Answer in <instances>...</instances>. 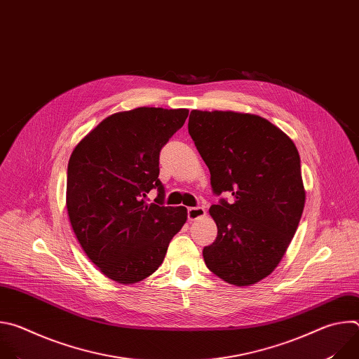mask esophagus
<instances>
[{"mask_svg": "<svg viewBox=\"0 0 359 359\" xmlns=\"http://www.w3.org/2000/svg\"><path fill=\"white\" fill-rule=\"evenodd\" d=\"M204 216H206V209H204V208H189L187 209V219L190 222H194V220H197L200 217H204Z\"/></svg>", "mask_w": 359, "mask_h": 359, "instance_id": "obj_1", "label": "esophagus"}]
</instances>
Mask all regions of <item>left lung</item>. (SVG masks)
Instances as JSON below:
<instances>
[{"label": "left lung", "instance_id": "8db88e82", "mask_svg": "<svg viewBox=\"0 0 359 359\" xmlns=\"http://www.w3.org/2000/svg\"><path fill=\"white\" fill-rule=\"evenodd\" d=\"M189 133L213 193L234 197L209 210L217 237L203 248L204 263L229 284L259 283L281 262L304 210L298 150L281 129L251 114L191 111Z\"/></svg>", "mask_w": 359, "mask_h": 359}]
</instances>
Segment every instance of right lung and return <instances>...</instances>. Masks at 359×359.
Masks as SVG:
<instances>
[{"instance_id": "obj_1", "label": "right lung", "mask_w": 359, "mask_h": 359, "mask_svg": "<svg viewBox=\"0 0 359 359\" xmlns=\"http://www.w3.org/2000/svg\"><path fill=\"white\" fill-rule=\"evenodd\" d=\"M187 109L136 108L102 121L74 149L67 209L89 260L108 278L135 284L163 263L187 220L183 206H165L159 153L183 126ZM151 188L155 203H146Z\"/></svg>"}]
</instances>
